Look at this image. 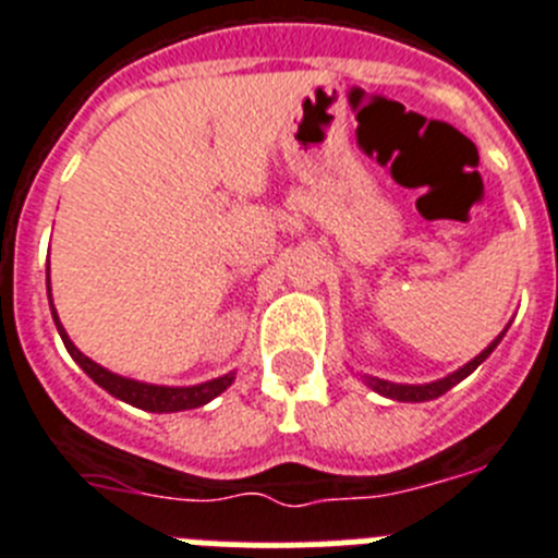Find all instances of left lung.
Segmentation results:
<instances>
[{
	"label": "left lung",
	"instance_id": "8db88e82",
	"mask_svg": "<svg viewBox=\"0 0 558 558\" xmlns=\"http://www.w3.org/2000/svg\"><path fill=\"white\" fill-rule=\"evenodd\" d=\"M505 331H508V329H505ZM505 331H502V335H499V337H496L494 343H490L488 349L482 351V354H476V357L471 360V363H468V366H462L460 372L448 374V377H442V380H437V383H425V386H402V383L377 380V377H368V374H366V386H368V388H374V391H377V395L391 397V400H400V402H425V400H437V397L446 395L448 388H453V386H457V383H460V380H465L468 374L476 372V366H480L482 360L488 357L490 351H494L496 345H499V340H502V337H505Z\"/></svg>",
	"mask_w": 558,
	"mask_h": 558
}]
</instances>
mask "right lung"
<instances>
[{
  "label": "right lung",
  "mask_w": 558,
  "mask_h": 558,
  "mask_svg": "<svg viewBox=\"0 0 558 558\" xmlns=\"http://www.w3.org/2000/svg\"><path fill=\"white\" fill-rule=\"evenodd\" d=\"M48 292H50V289H48ZM50 312H53L56 329H59V335H62L64 349L70 351V357L76 360L78 366L90 374V380H96L98 386L105 388V391H110V395L119 397V400L130 402V405H135V409L158 411V414L198 409V405H207V402L213 400V397L221 395V391H227V388L232 386V380H235V374H223V377H218V380L201 383V386L170 388V386H149V383L130 380V377H119V374L107 372V368H101L98 363H93L90 357H84L82 351L70 343L68 331L62 329V323H59V317H56L53 301H50Z\"/></svg>",
  "instance_id": "obj_1"
}]
</instances>
